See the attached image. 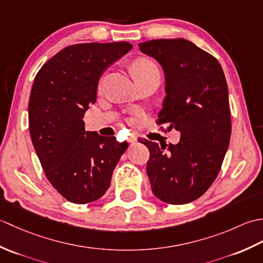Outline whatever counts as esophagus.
<instances>
[{"instance_id":"obj_1","label":"esophagus","mask_w":263,"mask_h":263,"mask_svg":"<svg viewBox=\"0 0 263 263\" xmlns=\"http://www.w3.org/2000/svg\"><path fill=\"white\" fill-rule=\"evenodd\" d=\"M138 141V137L136 136V135H131V136H128V138H127V142H130V143H136Z\"/></svg>"}]
</instances>
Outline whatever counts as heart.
Listing matches in <instances>:
<instances>
[{
    "instance_id": "obj_1",
    "label": "heart",
    "mask_w": 263,
    "mask_h": 263,
    "mask_svg": "<svg viewBox=\"0 0 263 263\" xmlns=\"http://www.w3.org/2000/svg\"><path fill=\"white\" fill-rule=\"evenodd\" d=\"M132 71L135 73L137 80L140 81L146 79L154 73H159L158 68L156 64L148 59H139L132 64Z\"/></svg>"
}]
</instances>
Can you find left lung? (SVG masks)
<instances>
[{"label": "left lung", "instance_id": "left-lung-1", "mask_svg": "<svg viewBox=\"0 0 263 263\" xmlns=\"http://www.w3.org/2000/svg\"><path fill=\"white\" fill-rule=\"evenodd\" d=\"M165 74V99L158 124L180 131L177 144L144 140L153 193L171 204L200 198L220 171L231 140L228 88L219 62L184 38L139 44Z\"/></svg>", "mask_w": 263, "mask_h": 263}]
</instances>
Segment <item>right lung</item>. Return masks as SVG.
Segmentation results:
<instances>
[{"label":"right lung","mask_w":263,"mask_h":263,"mask_svg":"<svg viewBox=\"0 0 263 263\" xmlns=\"http://www.w3.org/2000/svg\"><path fill=\"white\" fill-rule=\"evenodd\" d=\"M119 43L76 44L48 60L36 74L28 105L33 148L47 180L70 202L102 198L128 144L85 130L103 72L130 51Z\"/></svg>","instance_id":"add662e5"}]
</instances>
